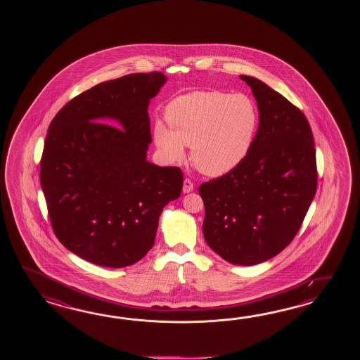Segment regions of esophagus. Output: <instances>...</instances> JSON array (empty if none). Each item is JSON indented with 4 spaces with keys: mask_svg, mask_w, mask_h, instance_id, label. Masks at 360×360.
Returning a JSON list of instances; mask_svg holds the SVG:
<instances>
[{
    "mask_svg": "<svg viewBox=\"0 0 360 360\" xmlns=\"http://www.w3.org/2000/svg\"><path fill=\"white\" fill-rule=\"evenodd\" d=\"M193 189H194V185H193V183H191L189 179H185V180H184L183 185L184 193H185V194H186V193H191V191H193Z\"/></svg>",
    "mask_w": 360,
    "mask_h": 360,
    "instance_id": "34e87169",
    "label": "esophagus"
}]
</instances>
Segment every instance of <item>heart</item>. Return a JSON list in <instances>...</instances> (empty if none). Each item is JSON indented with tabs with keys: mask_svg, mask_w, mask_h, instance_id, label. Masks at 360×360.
<instances>
[{
	"mask_svg": "<svg viewBox=\"0 0 360 360\" xmlns=\"http://www.w3.org/2000/svg\"><path fill=\"white\" fill-rule=\"evenodd\" d=\"M165 123L154 124L153 139L163 157L179 162L185 146L191 161L210 176L236 169L250 153L260 115L255 101L243 94L193 91L177 96L166 107Z\"/></svg>",
	"mask_w": 360,
	"mask_h": 360,
	"instance_id": "1",
	"label": "heart"
}]
</instances>
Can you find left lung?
I'll use <instances>...</instances> for the list:
<instances>
[{"label": "left lung", "mask_w": 360, "mask_h": 360, "mask_svg": "<svg viewBox=\"0 0 360 360\" xmlns=\"http://www.w3.org/2000/svg\"><path fill=\"white\" fill-rule=\"evenodd\" d=\"M252 90L260 123L245 161L202 184L203 236L234 265H256L282 252L299 231L316 191L313 132L305 115L260 79Z\"/></svg>", "instance_id": "left-lung-1"}]
</instances>
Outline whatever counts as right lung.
<instances>
[{"label": "right lung", "instance_id": "obj_1", "mask_svg": "<svg viewBox=\"0 0 360 360\" xmlns=\"http://www.w3.org/2000/svg\"><path fill=\"white\" fill-rule=\"evenodd\" d=\"M166 81L152 72L96 84L61 108L47 131L39 179L53 229L95 265L141 260L163 207L181 194L180 169L146 160L148 108Z\"/></svg>", "mask_w": 360, "mask_h": 360}]
</instances>
